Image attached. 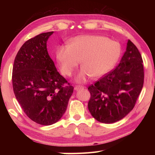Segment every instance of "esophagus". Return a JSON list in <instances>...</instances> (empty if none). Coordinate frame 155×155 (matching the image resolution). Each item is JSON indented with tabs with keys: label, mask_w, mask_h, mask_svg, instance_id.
I'll use <instances>...</instances> for the list:
<instances>
[{
	"label": "esophagus",
	"mask_w": 155,
	"mask_h": 155,
	"mask_svg": "<svg viewBox=\"0 0 155 155\" xmlns=\"http://www.w3.org/2000/svg\"><path fill=\"white\" fill-rule=\"evenodd\" d=\"M83 88H85V87H83V86H75L74 90L78 91V90H81V89H83Z\"/></svg>",
	"instance_id": "34e87169"
}]
</instances>
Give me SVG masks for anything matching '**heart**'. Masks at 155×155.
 Masks as SVG:
<instances>
[{
    "label": "heart",
    "instance_id": "heart-1",
    "mask_svg": "<svg viewBox=\"0 0 155 155\" xmlns=\"http://www.w3.org/2000/svg\"><path fill=\"white\" fill-rule=\"evenodd\" d=\"M121 48L118 42L103 36L79 35L69 41L68 46H59L56 59L60 70L70 77L80 64L83 67L75 80L83 83L90 77L99 78L106 74L118 60Z\"/></svg>",
    "mask_w": 155,
    "mask_h": 155
}]
</instances>
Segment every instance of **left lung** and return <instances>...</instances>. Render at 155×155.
<instances>
[{
  "instance_id": "1",
  "label": "left lung",
  "mask_w": 155,
  "mask_h": 155,
  "mask_svg": "<svg viewBox=\"0 0 155 155\" xmlns=\"http://www.w3.org/2000/svg\"><path fill=\"white\" fill-rule=\"evenodd\" d=\"M143 66L140 52L130 40L120 64L114 70L88 87V109L98 122L119 121L135 107L143 85Z\"/></svg>"
}]
</instances>
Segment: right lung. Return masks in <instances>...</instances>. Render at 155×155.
<instances>
[{"instance_id":"right-lung-1","label":"right lung","mask_w":155,"mask_h":155,"mask_svg":"<svg viewBox=\"0 0 155 155\" xmlns=\"http://www.w3.org/2000/svg\"><path fill=\"white\" fill-rule=\"evenodd\" d=\"M53 31L41 33L23 44L12 72L14 94L26 115L38 124H53L66 111L74 87L59 74L47 51Z\"/></svg>"}]
</instances>
